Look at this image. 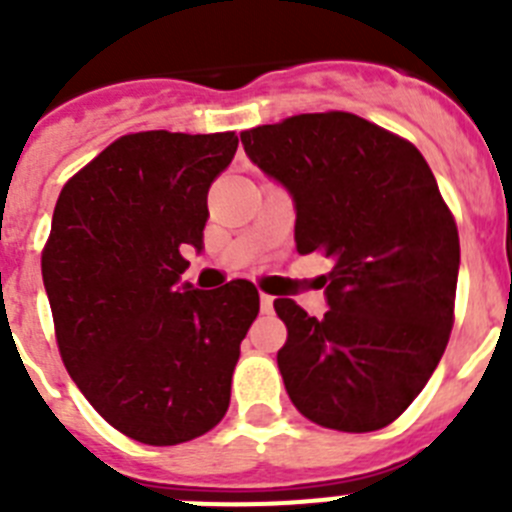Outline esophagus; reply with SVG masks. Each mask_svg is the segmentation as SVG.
<instances>
[{"label": "esophagus", "mask_w": 512, "mask_h": 512, "mask_svg": "<svg viewBox=\"0 0 512 512\" xmlns=\"http://www.w3.org/2000/svg\"><path fill=\"white\" fill-rule=\"evenodd\" d=\"M259 302H261V312H266V315L274 310V297H271V295H264V292H261Z\"/></svg>", "instance_id": "1"}]
</instances>
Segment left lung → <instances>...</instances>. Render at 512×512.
<instances>
[{
    "instance_id": "1",
    "label": "left lung",
    "mask_w": 512,
    "mask_h": 512,
    "mask_svg": "<svg viewBox=\"0 0 512 512\" xmlns=\"http://www.w3.org/2000/svg\"><path fill=\"white\" fill-rule=\"evenodd\" d=\"M241 143L295 202L297 253L333 264L320 320L274 300L289 400L333 431L390 425L431 379L454 325L459 233L431 166L351 112L259 125Z\"/></svg>"
}]
</instances>
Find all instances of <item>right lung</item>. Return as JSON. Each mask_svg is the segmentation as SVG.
I'll return each mask as SVG.
<instances>
[{"instance_id":"obj_1","label":"right lung","mask_w":512,"mask_h":512,"mask_svg":"<svg viewBox=\"0 0 512 512\" xmlns=\"http://www.w3.org/2000/svg\"><path fill=\"white\" fill-rule=\"evenodd\" d=\"M235 148V133L122 135L53 210L43 284L63 364L112 428L148 446L223 420L259 315L246 279L210 292L182 282V251L205 248L207 192Z\"/></svg>"}]
</instances>
